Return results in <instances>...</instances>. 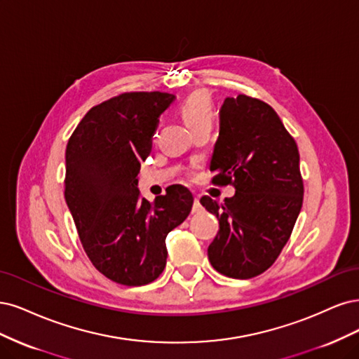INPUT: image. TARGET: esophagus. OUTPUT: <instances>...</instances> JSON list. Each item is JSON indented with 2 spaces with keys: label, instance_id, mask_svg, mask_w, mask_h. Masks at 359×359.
<instances>
[{
  "label": "esophagus",
  "instance_id": "34e87169",
  "mask_svg": "<svg viewBox=\"0 0 359 359\" xmlns=\"http://www.w3.org/2000/svg\"><path fill=\"white\" fill-rule=\"evenodd\" d=\"M201 210H203V205H201V203H200V198H198V196H195L194 205H192V212H194V213H198V212H201Z\"/></svg>",
  "mask_w": 359,
  "mask_h": 359
}]
</instances>
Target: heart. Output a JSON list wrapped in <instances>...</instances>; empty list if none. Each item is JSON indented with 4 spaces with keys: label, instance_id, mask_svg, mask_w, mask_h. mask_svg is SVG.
<instances>
[{
    "label": "heart",
    "instance_id": "heart-1",
    "mask_svg": "<svg viewBox=\"0 0 359 359\" xmlns=\"http://www.w3.org/2000/svg\"><path fill=\"white\" fill-rule=\"evenodd\" d=\"M180 114L191 130L195 131L203 126H210L215 119V110L210 97L203 90H196L180 104Z\"/></svg>",
    "mask_w": 359,
    "mask_h": 359
}]
</instances>
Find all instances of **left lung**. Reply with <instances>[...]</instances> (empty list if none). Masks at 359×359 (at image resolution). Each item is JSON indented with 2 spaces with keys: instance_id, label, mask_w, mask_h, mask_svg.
Listing matches in <instances>:
<instances>
[{
  "instance_id": "1",
  "label": "left lung",
  "mask_w": 359,
  "mask_h": 359,
  "mask_svg": "<svg viewBox=\"0 0 359 359\" xmlns=\"http://www.w3.org/2000/svg\"><path fill=\"white\" fill-rule=\"evenodd\" d=\"M210 170L213 184H233L236 194L224 203L200 200L219 221L209 261L224 276L252 279L279 258L302 210L297 143L271 106L240 94L221 107Z\"/></svg>"
}]
</instances>
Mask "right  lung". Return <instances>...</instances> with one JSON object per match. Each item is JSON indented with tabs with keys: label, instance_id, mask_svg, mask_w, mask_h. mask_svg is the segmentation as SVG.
<instances>
[{
	"label": "right lung",
	"instance_id": "1",
	"mask_svg": "<svg viewBox=\"0 0 359 359\" xmlns=\"http://www.w3.org/2000/svg\"><path fill=\"white\" fill-rule=\"evenodd\" d=\"M175 95L123 92L92 107L65 150V201L92 265L107 279L142 286L167 264L165 237L191 213L182 187L149 203L137 188L159 116Z\"/></svg>",
	"mask_w": 359,
	"mask_h": 359
}]
</instances>
